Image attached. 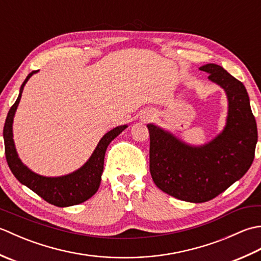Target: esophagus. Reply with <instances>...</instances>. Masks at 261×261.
Returning <instances> with one entry per match:
<instances>
[{
  "label": "esophagus",
  "instance_id": "1",
  "mask_svg": "<svg viewBox=\"0 0 261 261\" xmlns=\"http://www.w3.org/2000/svg\"><path fill=\"white\" fill-rule=\"evenodd\" d=\"M154 116V114L153 113H150V114H148L147 116H146V120H150V119H152Z\"/></svg>",
  "mask_w": 261,
  "mask_h": 261
}]
</instances>
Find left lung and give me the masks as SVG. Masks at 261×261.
<instances>
[{"instance_id": "obj_1", "label": "left lung", "mask_w": 261, "mask_h": 261, "mask_svg": "<svg viewBox=\"0 0 261 261\" xmlns=\"http://www.w3.org/2000/svg\"><path fill=\"white\" fill-rule=\"evenodd\" d=\"M225 92L228 115L223 130L201 146L188 145L170 131L147 124L150 174L168 195L191 203L216 197L245 175L253 162L257 123L245 85L215 64L199 67Z\"/></svg>"}]
</instances>
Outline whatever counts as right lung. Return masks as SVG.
<instances>
[{
    "instance_id": "add662e5",
    "label": "right lung",
    "mask_w": 261,
    "mask_h": 261,
    "mask_svg": "<svg viewBox=\"0 0 261 261\" xmlns=\"http://www.w3.org/2000/svg\"><path fill=\"white\" fill-rule=\"evenodd\" d=\"M36 73H38V70L31 71L22 83L19 96L12 108L10 109L7 120H5L3 139L8 165L15 178L22 185L30 188L32 192L38 194L48 203L59 207H67L71 205L81 204L91 198L97 192L99 184H101L105 151H107L111 141L114 140L122 131L126 129L127 124L116 126L110 130L108 134H105L102 139L98 141L90 159L73 173L57 177H48L35 173L21 162L19 154L16 152L13 140V120L24 85L30 77Z\"/></svg>"
}]
</instances>
